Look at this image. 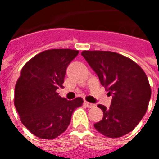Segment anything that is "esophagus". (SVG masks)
<instances>
[{
  "label": "esophagus",
  "instance_id": "esophagus-1",
  "mask_svg": "<svg viewBox=\"0 0 159 159\" xmlns=\"http://www.w3.org/2000/svg\"><path fill=\"white\" fill-rule=\"evenodd\" d=\"M83 104L87 107H89V108H91V107H94L95 106V104H92V103H90V102H86V101H84Z\"/></svg>",
  "mask_w": 159,
  "mask_h": 159
}]
</instances>
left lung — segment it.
<instances>
[{"mask_svg":"<svg viewBox=\"0 0 159 159\" xmlns=\"http://www.w3.org/2000/svg\"><path fill=\"white\" fill-rule=\"evenodd\" d=\"M82 56L113 97L108 108L97 106L103 118L94 124L95 128L107 138L126 135L136 127L148 107L152 90L145 71L132 59L113 52L83 51Z\"/></svg>","mask_w":159,"mask_h":159,"instance_id":"8db88e82","label":"left lung"}]
</instances>
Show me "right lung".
<instances>
[{
    "instance_id": "obj_1",
    "label": "right lung",
    "mask_w": 159,
    "mask_h": 159,
    "mask_svg": "<svg viewBox=\"0 0 159 159\" xmlns=\"http://www.w3.org/2000/svg\"><path fill=\"white\" fill-rule=\"evenodd\" d=\"M71 49H52L39 53L23 66L14 89V106L22 124L35 136L52 139L70 125L81 97L68 101L57 89L63 88L66 69L78 54Z\"/></svg>"
}]
</instances>
